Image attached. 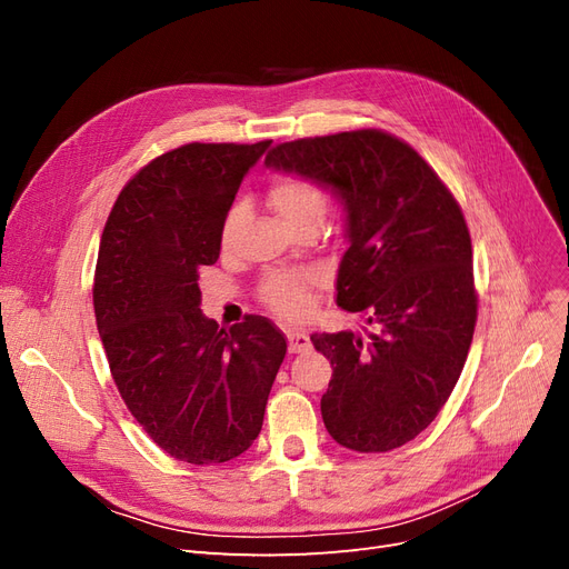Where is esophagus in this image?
Listing matches in <instances>:
<instances>
[{"label":"esophagus","instance_id":"obj_1","mask_svg":"<svg viewBox=\"0 0 569 569\" xmlns=\"http://www.w3.org/2000/svg\"><path fill=\"white\" fill-rule=\"evenodd\" d=\"M287 343H289L291 353H303L311 349V339H308V335H303L299 330H287Z\"/></svg>","mask_w":569,"mask_h":569}]
</instances>
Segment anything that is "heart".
<instances>
[{"label": "heart", "instance_id": "b5f03b06", "mask_svg": "<svg viewBox=\"0 0 569 569\" xmlns=\"http://www.w3.org/2000/svg\"><path fill=\"white\" fill-rule=\"evenodd\" d=\"M268 206L289 230H297L301 226H311V222L320 226L327 213V197L311 180L282 178L270 187ZM239 222H242V206L237 203L226 216V222H222V247H230L234 242ZM308 284H311V278L303 272H272L261 284V299L274 313L295 318L306 311Z\"/></svg>", "mask_w": 569, "mask_h": 569}]
</instances>
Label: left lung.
<instances>
[{
    "label": "left lung",
    "instance_id": "left-lung-1",
    "mask_svg": "<svg viewBox=\"0 0 569 569\" xmlns=\"http://www.w3.org/2000/svg\"><path fill=\"white\" fill-rule=\"evenodd\" d=\"M266 166L341 199L349 249L337 303L377 327L311 335L332 363L320 401L327 432L360 453L399 449L439 416L472 343L477 291L460 206L416 149L382 130L284 142Z\"/></svg>",
    "mask_w": 569,
    "mask_h": 569
}]
</instances>
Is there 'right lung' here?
<instances>
[{"mask_svg":"<svg viewBox=\"0 0 569 569\" xmlns=\"http://www.w3.org/2000/svg\"><path fill=\"white\" fill-rule=\"evenodd\" d=\"M268 147L161 153L123 187L101 234L92 297L113 382L149 439L192 465L249 449L287 353L268 318L218 330L199 308V270L218 261L237 189Z\"/></svg>","mask_w":569,"mask_h":569,"instance_id":"add662e5","label":"right lung"}]
</instances>
